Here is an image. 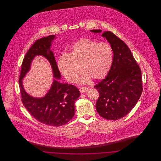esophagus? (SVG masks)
<instances>
[{"label":"esophagus","instance_id":"obj_1","mask_svg":"<svg viewBox=\"0 0 161 161\" xmlns=\"http://www.w3.org/2000/svg\"><path fill=\"white\" fill-rule=\"evenodd\" d=\"M79 90H80V92L81 93H84L88 90V89L87 87H80Z\"/></svg>","mask_w":161,"mask_h":161}]
</instances>
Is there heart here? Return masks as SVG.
<instances>
[{"mask_svg": "<svg viewBox=\"0 0 161 161\" xmlns=\"http://www.w3.org/2000/svg\"><path fill=\"white\" fill-rule=\"evenodd\" d=\"M113 51L107 43H97L89 38L77 40L70 47L67 54H62L57 65L61 74L70 83L75 81L80 69L84 72L80 81L87 83L100 80L105 77L110 69Z\"/></svg>", "mask_w": 161, "mask_h": 161, "instance_id": "1", "label": "heart"}]
</instances>
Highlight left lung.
Here are the masks:
<instances>
[{
	"label": "left lung",
	"instance_id": "1",
	"mask_svg": "<svg viewBox=\"0 0 161 161\" xmlns=\"http://www.w3.org/2000/svg\"><path fill=\"white\" fill-rule=\"evenodd\" d=\"M100 33L101 30H91ZM101 36L110 45L114 53L107 77L94 87L99 92L96 109L109 120H117L127 115L135 106L142 92L141 71L130 49L110 31Z\"/></svg>",
	"mask_w": 161,
	"mask_h": 161
}]
</instances>
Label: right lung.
Listing matches in <instances>:
<instances>
[{
	"instance_id": "obj_1",
	"label": "right lung",
	"mask_w": 161,
	"mask_h": 161,
	"mask_svg": "<svg viewBox=\"0 0 161 161\" xmlns=\"http://www.w3.org/2000/svg\"><path fill=\"white\" fill-rule=\"evenodd\" d=\"M55 35L40 38L31 46L23 59L19 78V86L24 106L39 122L53 127H59L70 121L75 114V102L80 96L77 87L62 83L61 74L51 49ZM37 56H42L50 62L53 73V83L46 95L34 97L23 87V78L30 70L31 63Z\"/></svg>"
}]
</instances>
